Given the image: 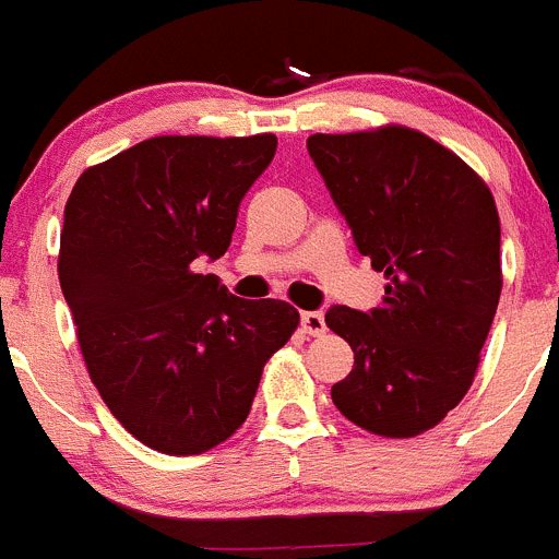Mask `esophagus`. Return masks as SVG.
<instances>
[{
  "label": "esophagus",
  "instance_id": "esophagus-1",
  "mask_svg": "<svg viewBox=\"0 0 559 559\" xmlns=\"http://www.w3.org/2000/svg\"><path fill=\"white\" fill-rule=\"evenodd\" d=\"M300 325H304V331L309 336H320V333H325V314L322 311H304L300 314Z\"/></svg>",
  "mask_w": 559,
  "mask_h": 559
}]
</instances>
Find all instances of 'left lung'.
<instances>
[{
  "mask_svg": "<svg viewBox=\"0 0 559 559\" xmlns=\"http://www.w3.org/2000/svg\"><path fill=\"white\" fill-rule=\"evenodd\" d=\"M306 148L358 253L389 281L378 309H328L356 356L333 405L378 436H419L461 403L491 331L497 203L461 156L414 129L311 134Z\"/></svg>",
  "mask_w": 559,
  "mask_h": 559,
  "instance_id": "obj_1",
  "label": "left lung"
}]
</instances>
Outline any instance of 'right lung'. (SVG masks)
Returning a JSON list of instances; mask_svg holds the SVG:
<instances>
[{"instance_id": "right-lung-1", "label": "right lung", "mask_w": 559, "mask_h": 559, "mask_svg": "<svg viewBox=\"0 0 559 559\" xmlns=\"http://www.w3.org/2000/svg\"><path fill=\"white\" fill-rule=\"evenodd\" d=\"M275 134L151 138L76 179L60 234L62 295L93 385L165 455H201L250 414L262 369L300 314L234 297L215 262Z\"/></svg>"}]
</instances>
